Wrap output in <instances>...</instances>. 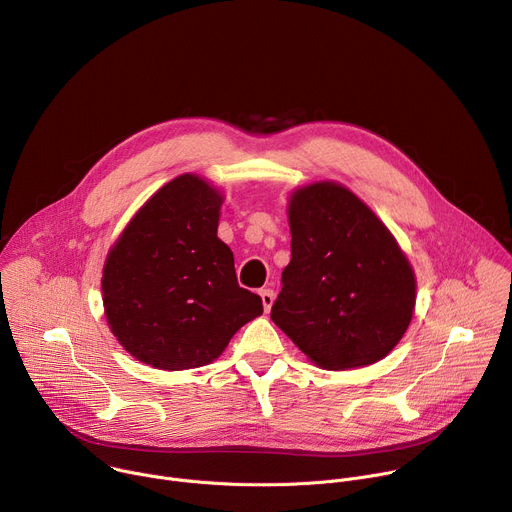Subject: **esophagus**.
I'll list each match as a JSON object with an SVG mask.
<instances>
[{
    "label": "esophagus",
    "mask_w": 512,
    "mask_h": 512,
    "mask_svg": "<svg viewBox=\"0 0 512 512\" xmlns=\"http://www.w3.org/2000/svg\"><path fill=\"white\" fill-rule=\"evenodd\" d=\"M259 296H261V302H263V308H265V312H269L271 310V306H273V300H275V294H273V289H261L259 291Z\"/></svg>",
    "instance_id": "obj_1"
}]
</instances>
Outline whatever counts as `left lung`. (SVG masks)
Segmentation results:
<instances>
[{"label":"left lung","instance_id":"1","mask_svg":"<svg viewBox=\"0 0 512 512\" xmlns=\"http://www.w3.org/2000/svg\"><path fill=\"white\" fill-rule=\"evenodd\" d=\"M289 231L271 320L324 369L385 358L415 308L411 265L387 227L350 190L322 182L291 196Z\"/></svg>","mask_w":512,"mask_h":512}]
</instances>
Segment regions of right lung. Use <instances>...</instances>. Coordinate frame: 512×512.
<instances>
[{
	"mask_svg": "<svg viewBox=\"0 0 512 512\" xmlns=\"http://www.w3.org/2000/svg\"><path fill=\"white\" fill-rule=\"evenodd\" d=\"M221 202L198 176H178L139 208L107 257L101 285L111 332L156 369L212 362L263 314L216 237Z\"/></svg>",
	"mask_w": 512,
	"mask_h": 512,
	"instance_id": "add662e5",
	"label": "right lung"
}]
</instances>
